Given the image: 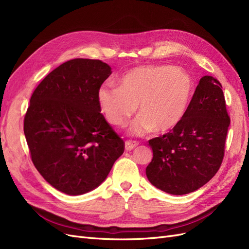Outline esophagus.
Wrapping results in <instances>:
<instances>
[{
	"mask_svg": "<svg viewBox=\"0 0 249 249\" xmlns=\"http://www.w3.org/2000/svg\"><path fill=\"white\" fill-rule=\"evenodd\" d=\"M138 145L137 142L135 141H130V140H126L125 143H124V147H125V150H132L133 148H135Z\"/></svg>",
	"mask_w": 249,
	"mask_h": 249,
	"instance_id": "obj_1",
	"label": "esophagus"
}]
</instances>
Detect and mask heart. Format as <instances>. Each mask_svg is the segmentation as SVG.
I'll list each match as a JSON object with an SVG mask.
<instances>
[{
    "instance_id": "1",
    "label": "heart",
    "mask_w": 249,
    "mask_h": 249,
    "mask_svg": "<svg viewBox=\"0 0 249 249\" xmlns=\"http://www.w3.org/2000/svg\"><path fill=\"white\" fill-rule=\"evenodd\" d=\"M193 91V79L186 71L169 64H149L126 71L119 86L104 83L96 99L105 118L115 126H124L138 106L141 115L130 125V133L142 136L177 127L189 108Z\"/></svg>"
}]
</instances>
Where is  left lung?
<instances>
[{
	"label": "left lung",
	"mask_w": 249,
	"mask_h": 249,
	"mask_svg": "<svg viewBox=\"0 0 249 249\" xmlns=\"http://www.w3.org/2000/svg\"><path fill=\"white\" fill-rule=\"evenodd\" d=\"M221 88L217 79L202 77L182 123L148 141L154 157L146 176L160 190L175 195L193 192L220 168L231 124Z\"/></svg>",
	"instance_id": "left-lung-1"
}]
</instances>
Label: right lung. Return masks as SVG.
<instances>
[{
    "mask_svg": "<svg viewBox=\"0 0 249 249\" xmlns=\"http://www.w3.org/2000/svg\"><path fill=\"white\" fill-rule=\"evenodd\" d=\"M111 72L101 60H70L51 71L30 100L24 133L31 160L43 178L63 193L93 190L124 154V142L96 99Z\"/></svg>",
    "mask_w": 249,
    "mask_h": 249,
    "instance_id": "1",
    "label": "right lung"
}]
</instances>
